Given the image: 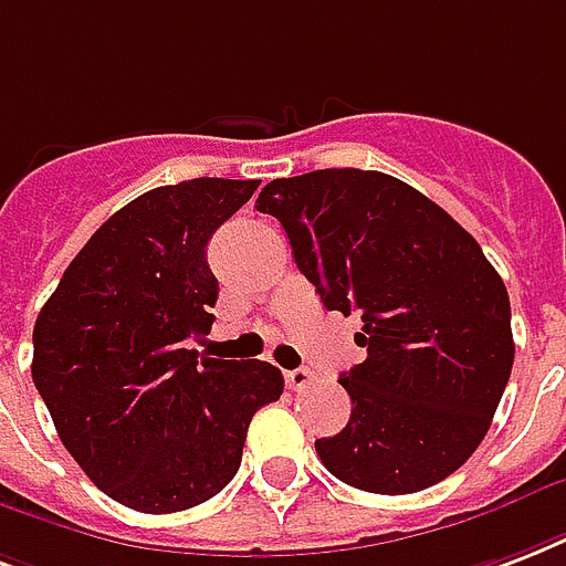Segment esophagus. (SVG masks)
<instances>
[{
  "label": "esophagus",
  "mask_w": 566,
  "mask_h": 566,
  "mask_svg": "<svg viewBox=\"0 0 566 566\" xmlns=\"http://www.w3.org/2000/svg\"><path fill=\"white\" fill-rule=\"evenodd\" d=\"M284 382L300 391V388H305V386H308V382H312V370H308V368L287 370V374H284Z\"/></svg>",
  "instance_id": "34e87169"
}]
</instances>
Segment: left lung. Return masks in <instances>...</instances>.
Returning a JSON list of instances; mask_svg holds the SVG:
<instances>
[{"label": "left lung", "mask_w": 566, "mask_h": 566, "mask_svg": "<svg viewBox=\"0 0 566 566\" xmlns=\"http://www.w3.org/2000/svg\"><path fill=\"white\" fill-rule=\"evenodd\" d=\"M329 312L361 314L368 359L340 374L353 412L317 457L365 493L446 481L474 454L511 379V300L463 226L403 180L321 168L254 201Z\"/></svg>", "instance_id": "obj_1"}]
</instances>
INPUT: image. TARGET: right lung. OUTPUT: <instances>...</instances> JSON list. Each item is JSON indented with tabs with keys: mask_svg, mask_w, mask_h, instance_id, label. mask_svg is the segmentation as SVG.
Segmentation results:
<instances>
[{
	"mask_svg": "<svg viewBox=\"0 0 566 566\" xmlns=\"http://www.w3.org/2000/svg\"><path fill=\"white\" fill-rule=\"evenodd\" d=\"M258 180L196 178L133 198L64 270L34 321L32 379L94 486L142 513L213 499L240 469L249 421L279 400L270 361L210 359L219 282L207 243Z\"/></svg>",
	"mask_w": 566,
	"mask_h": 566,
	"instance_id": "add662e5",
	"label": "right lung"
}]
</instances>
